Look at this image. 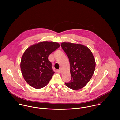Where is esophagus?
Listing matches in <instances>:
<instances>
[{"instance_id":"obj_1","label":"esophagus","mask_w":120,"mask_h":120,"mask_svg":"<svg viewBox=\"0 0 120 120\" xmlns=\"http://www.w3.org/2000/svg\"><path fill=\"white\" fill-rule=\"evenodd\" d=\"M59 71H60V73H62V69L61 68H60L59 69Z\"/></svg>"}]
</instances>
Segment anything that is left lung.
Returning <instances> with one entry per match:
<instances>
[{"instance_id":"8db88e82","label":"left lung","mask_w":120,"mask_h":120,"mask_svg":"<svg viewBox=\"0 0 120 120\" xmlns=\"http://www.w3.org/2000/svg\"><path fill=\"white\" fill-rule=\"evenodd\" d=\"M61 46L68 57L71 76V81L65 84L72 90L80 89L89 82L94 72L96 62L93 54L87 47L80 44L62 42Z\"/></svg>"}]
</instances>
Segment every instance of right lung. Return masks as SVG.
<instances>
[{"label": "right lung", "mask_w": 120, "mask_h": 120, "mask_svg": "<svg viewBox=\"0 0 120 120\" xmlns=\"http://www.w3.org/2000/svg\"><path fill=\"white\" fill-rule=\"evenodd\" d=\"M60 47L57 42L42 41L30 46L24 52L20 68L24 79L30 86L40 89L49 82L54 72L48 57Z\"/></svg>", "instance_id": "obj_1"}]
</instances>
